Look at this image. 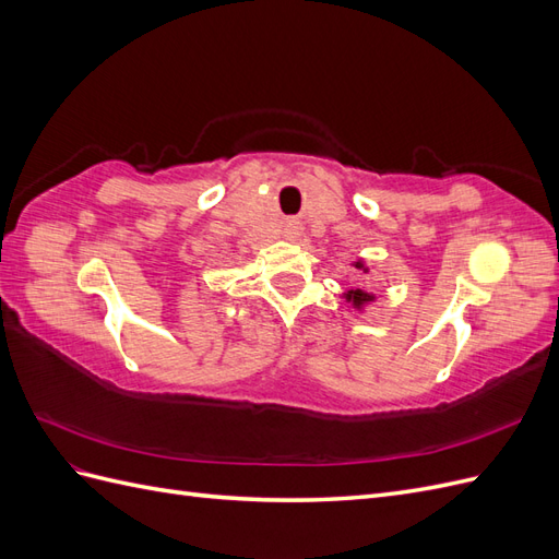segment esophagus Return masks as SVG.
I'll use <instances>...</instances> for the list:
<instances>
[{"mask_svg":"<svg viewBox=\"0 0 559 559\" xmlns=\"http://www.w3.org/2000/svg\"><path fill=\"white\" fill-rule=\"evenodd\" d=\"M298 233H300V230H298V226H296V224H289V226H286V238H292V240H294V238H298Z\"/></svg>","mask_w":559,"mask_h":559,"instance_id":"34e87169","label":"esophagus"}]
</instances>
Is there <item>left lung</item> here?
Segmentation results:
<instances>
[{"instance_id": "8db88e82", "label": "left lung", "mask_w": 559, "mask_h": 559, "mask_svg": "<svg viewBox=\"0 0 559 559\" xmlns=\"http://www.w3.org/2000/svg\"><path fill=\"white\" fill-rule=\"evenodd\" d=\"M354 267H359V270H364V273H368V267H366L364 261H357V263H354ZM345 298H347V302H352V306L357 308V310L366 308L368 302L376 300L373 294H368V292H364V289H349V292L345 294Z\"/></svg>"}]
</instances>
